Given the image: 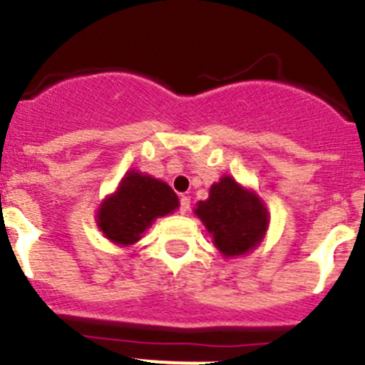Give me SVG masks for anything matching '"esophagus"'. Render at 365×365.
Listing matches in <instances>:
<instances>
[{
	"label": "esophagus",
	"mask_w": 365,
	"mask_h": 365,
	"mask_svg": "<svg viewBox=\"0 0 365 365\" xmlns=\"http://www.w3.org/2000/svg\"><path fill=\"white\" fill-rule=\"evenodd\" d=\"M190 210V199L186 197V195H182L180 197V214H188Z\"/></svg>",
	"instance_id": "1"
}]
</instances>
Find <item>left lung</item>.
Segmentation results:
<instances>
[{
    "label": "left lung",
    "mask_w": 365,
    "mask_h": 365,
    "mask_svg": "<svg viewBox=\"0 0 365 365\" xmlns=\"http://www.w3.org/2000/svg\"><path fill=\"white\" fill-rule=\"evenodd\" d=\"M193 212L225 257H237L254 250L269 228V212L263 201L230 175L212 185L208 199L199 201Z\"/></svg>",
    "instance_id": "1"
}]
</instances>
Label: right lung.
<instances>
[{
	"mask_svg": "<svg viewBox=\"0 0 365 365\" xmlns=\"http://www.w3.org/2000/svg\"><path fill=\"white\" fill-rule=\"evenodd\" d=\"M179 208V197L166 182L135 170L125 173L117 192L102 201L96 225L113 243L130 247L157 217Z\"/></svg>",
	"mask_w": 365,
	"mask_h": 365,
	"instance_id": "add662e5",
	"label": "right lung"
}]
</instances>
